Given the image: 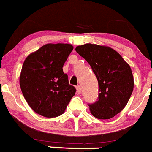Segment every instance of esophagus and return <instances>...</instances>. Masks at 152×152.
<instances>
[{
	"instance_id": "esophagus-1",
	"label": "esophagus",
	"mask_w": 152,
	"mask_h": 152,
	"mask_svg": "<svg viewBox=\"0 0 152 152\" xmlns=\"http://www.w3.org/2000/svg\"><path fill=\"white\" fill-rule=\"evenodd\" d=\"M76 90H77V94H81V91H82V88L80 86H76Z\"/></svg>"
}]
</instances>
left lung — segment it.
Instances as JSON below:
<instances>
[{"instance_id": "8db88e82", "label": "left lung", "mask_w": 152, "mask_h": 152, "mask_svg": "<svg viewBox=\"0 0 152 152\" xmlns=\"http://www.w3.org/2000/svg\"><path fill=\"white\" fill-rule=\"evenodd\" d=\"M76 51L90 64L98 80V99L89 104L90 113L98 119L113 117L125 107L133 92L131 67L110 47L88 43L77 46Z\"/></svg>"}]
</instances>
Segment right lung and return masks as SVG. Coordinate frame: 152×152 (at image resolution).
<instances>
[{"instance_id":"1","label":"right lung","mask_w":152,"mask_h":152,"mask_svg":"<svg viewBox=\"0 0 152 152\" xmlns=\"http://www.w3.org/2000/svg\"><path fill=\"white\" fill-rule=\"evenodd\" d=\"M72 49L70 44H46L25 58L20 86L35 113L45 117L62 115L76 94L62 69Z\"/></svg>"}]
</instances>
